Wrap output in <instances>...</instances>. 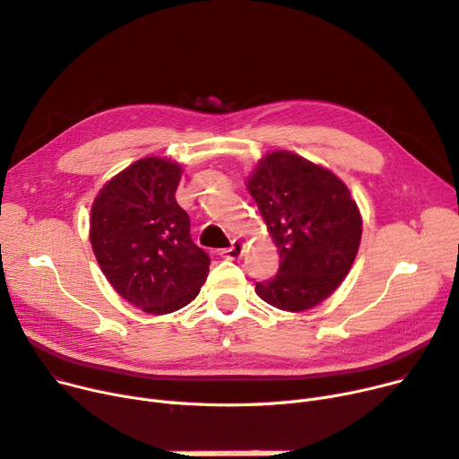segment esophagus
<instances>
[{"label": "esophagus", "instance_id": "34e87169", "mask_svg": "<svg viewBox=\"0 0 459 459\" xmlns=\"http://www.w3.org/2000/svg\"><path fill=\"white\" fill-rule=\"evenodd\" d=\"M244 253V244L240 240H234L230 244V247H225L219 251V255H221L223 258H227V261H236V258H240Z\"/></svg>", "mask_w": 459, "mask_h": 459}]
</instances>
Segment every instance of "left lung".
<instances>
[{
    "mask_svg": "<svg viewBox=\"0 0 459 459\" xmlns=\"http://www.w3.org/2000/svg\"><path fill=\"white\" fill-rule=\"evenodd\" d=\"M246 187L279 251V270L255 292L270 306L300 313L343 283L362 240V215L330 169L292 152L264 155Z\"/></svg>",
    "mask_w": 459,
    "mask_h": 459,
    "instance_id": "8db88e82",
    "label": "left lung"
}]
</instances>
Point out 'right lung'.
Instances as JSON below:
<instances>
[{
	"instance_id": "right-lung-1",
	"label": "right lung",
	"mask_w": 459,
	"mask_h": 459,
	"mask_svg": "<svg viewBox=\"0 0 459 459\" xmlns=\"http://www.w3.org/2000/svg\"><path fill=\"white\" fill-rule=\"evenodd\" d=\"M182 165L144 157L117 172L91 204L90 242L112 289L150 315L193 302L210 256L193 244L189 215L176 203Z\"/></svg>"
}]
</instances>
